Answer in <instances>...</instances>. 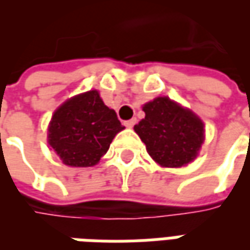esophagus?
I'll use <instances>...</instances> for the list:
<instances>
[{
  "instance_id": "1",
  "label": "esophagus",
  "mask_w": 250,
  "mask_h": 250,
  "mask_svg": "<svg viewBox=\"0 0 250 250\" xmlns=\"http://www.w3.org/2000/svg\"><path fill=\"white\" fill-rule=\"evenodd\" d=\"M135 123H136V119L135 118H132V119L130 120H125V127H128V128H131V127H134V125H135Z\"/></svg>"
}]
</instances>
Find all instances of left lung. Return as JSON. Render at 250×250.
<instances>
[{"mask_svg": "<svg viewBox=\"0 0 250 250\" xmlns=\"http://www.w3.org/2000/svg\"><path fill=\"white\" fill-rule=\"evenodd\" d=\"M143 111L146 116L134 130L150 157L162 167H182L193 162L205 139L202 120L167 96L148 102Z\"/></svg>", "mask_w": 250, "mask_h": 250, "instance_id": "8db88e82", "label": "left lung"}]
</instances>
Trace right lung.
Returning a JSON list of instances; mask_svg holds the SVG:
<instances>
[{
    "mask_svg": "<svg viewBox=\"0 0 250 250\" xmlns=\"http://www.w3.org/2000/svg\"><path fill=\"white\" fill-rule=\"evenodd\" d=\"M114 109L96 89L68 99L55 111L48 127V143L71 167L95 166L115 135L123 130Z\"/></svg>",
    "mask_w": 250,
    "mask_h": 250,
    "instance_id": "1",
    "label": "right lung"
}]
</instances>
